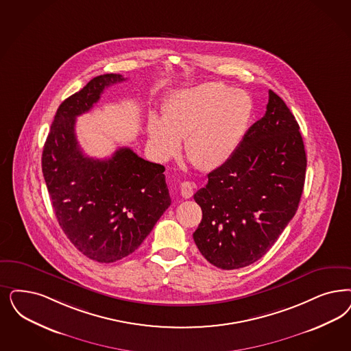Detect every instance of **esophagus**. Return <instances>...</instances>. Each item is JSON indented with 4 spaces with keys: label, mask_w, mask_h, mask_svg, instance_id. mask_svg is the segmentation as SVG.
<instances>
[{
    "label": "esophagus",
    "mask_w": 351,
    "mask_h": 351,
    "mask_svg": "<svg viewBox=\"0 0 351 351\" xmlns=\"http://www.w3.org/2000/svg\"><path fill=\"white\" fill-rule=\"evenodd\" d=\"M180 191H182V195L184 198H191L193 195L194 185L191 182H182Z\"/></svg>",
    "instance_id": "obj_1"
}]
</instances>
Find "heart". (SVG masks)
Segmentation results:
<instances>
[{
    "mask_svg": "<svg viewBox=\"0 0 351 351\" xmlns=\"http://www.w3.org/2000/svg\"><path fill=\"white\" fill-rule=\"evenodd\" d=\"M253 111V99L245 90L220 82L184 89L171 96L163 118L150 117V146L160 160H167L184 137V150L198 169H217L241 145Z\"/></svg>",
    "mask_w": 351,
    "mask_h": 351,
    "instance_id": "obj_1",
    "label": "heart"
}]
</instances>
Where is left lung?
Returning <instances> with one entry per match:
<instances>
[{
	"label": "left lung",
	"mask_w": 351,
	"mask_h": 351,
	"mask_svg": "<svg viewBox=\"0 0 351 351\" xmlns=\"http://www.w3.org/2000/svg\"><path fill=\"white\" fill-rule=\"evenodd\" d=\"M300 125L269 89L265 117L249 128L230 160L194 194L202 220L194 242L221 269L261 259L295 215L306 176Z\"/></svg>",
	"instance_id": "obj_1"
}]
</instances>
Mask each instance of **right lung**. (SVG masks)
Instances as JSON below:
<instances>
[{
    "label": "right lung",
    "mask_w": 351,
    "mask_h": 351,
    "mask_svg": "<svg viewBox=\"0 0 351 351\" xmlns=\"http://www.w3.org/2000/svg\"><path fill=\"white\" fill-rule=\"evenodd\" d=\"M124 80L119 73L99 75L66 98L41 158L62 230L82 254L99 263L132 254L171 205L162 165L138 157L130 147L108 159L86 157L76 140V117L92 109L105 88Z\"/></svg>",
    "instance_id": "obj_1"
}]
</instances>
